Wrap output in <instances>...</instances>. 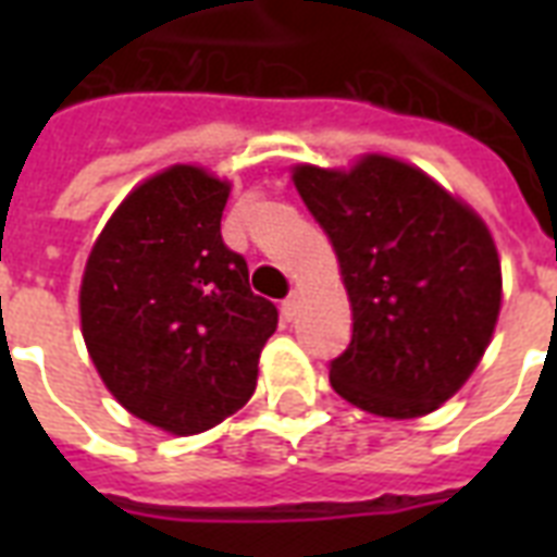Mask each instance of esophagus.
Masks as SVG:
<instances>
[{
	"mask_svg": "<svg viewBox=\"0 0 557 557\" xmlns=\"http://www.w3.org/2000/svg\"><path fill=\"white\" fill-rule=\"evenodd\" d=\"M280 312H283V318H286V321H295V318H297V295H288L286 300H283V306H280Z\"/></svg>",
	"mask_w": 557,
	"mask_h": 557,
	"instance_id": "34e87169",
	"label": "esophagus"
}]
</instances>
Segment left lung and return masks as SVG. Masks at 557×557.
<instances>
[{
  "mask_svg": "<svg viewBox=\"0 0 557 557\" xmlns=\"http://www.w3.org/2000/svg\"><path fill=\"white\" fill-rule=\"evenodd\" d=\"M292 178L330 236L352 306V341L330 364L335 393L389 419L445 405L500 314V257L483 219L387 156L349 170L300 164Z\"/></svg>",
  "mask_w": 557,
  "mask_h": 557,
  "instance_id": "left-lung-1",
  "label": "left lung"
}]
</instances>
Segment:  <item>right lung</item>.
Instances as JSON below:
<instances>
[{
    "mask_svg": "<svg viewBox=\"0 0 557 557\" xmlns=\"http://www.w3.org/2000/svg\"><path fill=\"white\" fill-rule=\"evenodd\" d=\"M231 185L173 164L126 196L91 248L83 341L109 393L161 431L190 436L236 413L277 330L243 253L222 243Z\"/></svg>",
    "mask_w": 557,
    "mask_h": 557,
    "instance_id": "add662e5",
    "label": "right lung"
}]
</instances>
